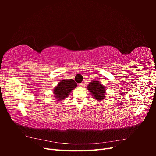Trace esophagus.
<instances>
[{
  "label": "esophagus",
  "mask_w": 156,
  "mask_h": 156,
  "mask_svg": "<svg viewBox=\"0 0 156 156\" xmlns=\"http://www.w3.org/2000/svg\"><path fill=\"white\" fill-rule=\"evenodd\" d=\"M83 84H83V83H79V86L80 87H83Z\"/></svg>",
  "instance_id": "34e87169"
}]
</instances>
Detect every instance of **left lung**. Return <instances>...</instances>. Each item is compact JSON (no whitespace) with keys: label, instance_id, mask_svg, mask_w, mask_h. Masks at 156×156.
Wrapping results in <instances>:
<instances>
[{"label":"left lung","instance_id":"8db88e82","mask_svg":"<svg viewBox=\"0 0 156 156\" xmlns=\"http://www.w3.org/2000/svg\"><path fill=\"white\" fill-rule=\"evenodd\" d=\"M87 89L95 100L101 101L105 97V87L96 80L90 82L87 86Z\"/></svg>","mask_w":156,"mask_h":156}]
</instances>
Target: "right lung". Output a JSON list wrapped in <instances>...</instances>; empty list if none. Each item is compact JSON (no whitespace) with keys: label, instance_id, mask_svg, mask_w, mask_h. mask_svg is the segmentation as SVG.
Wrapping results in <instances>:
<instances>
[{"label":"right lung","instance_id":"1","mask_svg":"<svg viewBox=\"0 0 156 156\" xmlns=\"http://www.w3.org/2000/svg\"><path fill=\"white\" fill-rule=\"evenodd\" d=\"M77 86V83L72 79L62 80L53 89L54 97L58 101L64 100Z\"/></svg>","mask_w":156,"mask_h":156}]
</instances>
